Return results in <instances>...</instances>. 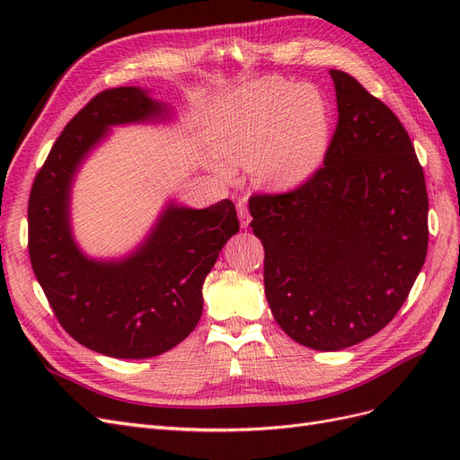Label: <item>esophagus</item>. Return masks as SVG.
Instances as JSON below:
<instances>
[{"label": "esophagus", "instance_id": "34e87169", "mask_svg": "<svg viewBox=\"0 0 460 460\" xmlns=\"http://www.w3.org/2000/svg\"><path fill=\"white\" fill-rule=\"evenodd\" d=\"M238 217L242 220V228H247L249 226V211H247V203L245 199H238Z\"/></svg>", "mask_w": 460, "mask_h": 460}]
</instances>
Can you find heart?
Segmentation results:
<instances>
[{
  "instance_id": "1",
  "label": "heart",
  "mask_w": 460,
  "mask_h": 460,
  "mask_svg": "<svg viewBox=\"0 0 460 460\" xmlns=\"http://www.w3.org/2000/svg\"><path fill=\"white\" fill-rule=\"evenodd\" d=\"M333 136V113L326 93L313 84L262 78L235 92L218 109L213 140L217 171L252 163L261 186L291 190L323 169Z\"/></svg>"
}]
</instances>
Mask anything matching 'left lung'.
<instances>
[{
    "mask_svg": "<svg viewBox=\"0 0 460 460\" xmlns=\"http://www.w3.org/2000/svg\"><path fill=\"white\" fill-rule=\"evenodd\" d=\"M330 76L338 127L324 166L288 193L249 199L272 316L316 351L392 323L428 252L426 180L407 130L351 75Z\"/></svg>",
    "mask_w": 460,
    "mask_h": 460,
    "instance_id": "8db88e82",
    "label": "left lung"
}]
</instances>
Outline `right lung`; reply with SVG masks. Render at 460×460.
I'll list each match as a JSON object with an SVG mask.
<instances>
[{"label": "right lung", "mask_w": 460, "mask_h": 460, "mask_svg": "<svg viewBox=\"0 0 460 460\" xmlns=\"http://www.w3.org/2000/svg\"><path fill=\"white\" fill-rule=\"evenodd\" d=\"M169 115L142 88L97 93L53 144L31 191L29 253L38 282L61 326L107 357L147 358L184 341L203 313L205 276L240 230L230 199L207 208L171 201L128 257L97 261L76 245L71 190L82 161L111 127Z\"/></svg>", "instance_id": "add662e5"}]
</instances>
